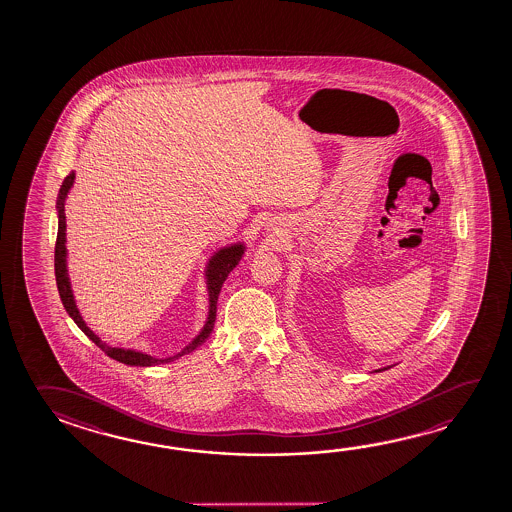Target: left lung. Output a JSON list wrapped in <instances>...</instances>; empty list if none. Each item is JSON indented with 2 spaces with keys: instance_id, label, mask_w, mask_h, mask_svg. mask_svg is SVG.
I'll return each instance as SVG.
<instances>
[{
  "instance_id": "obj_1",
  "label": "left lung",
  "mask_w": 512,
  "mask_h": 512,
  "mask_svg": "<svg viewBox=\"0 0 512 512\" xmlns=\"http://www.w3.org/2000/svg\"><path fill=\"white\" fill-rule=\"evenodd\" d=\"M378 371H384V369H378Z\"/></svg>"
}]
</instances>
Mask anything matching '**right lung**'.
Masks as SVG:
<instances>
[{"mask_svg": "<svg viewBox=\"0 0 512 512\" xmlns=\"http://www.w3.org/2000/svg\"><path fill=\"white\" fill-rule=\"evenodd\" d=\"M75 180V173L66 176L62 187H60L59 203H57V209H59V232H57V243H55V277H57V287H59L60 300L64 303V307L68 310L69 316L75 319L76 325L82 328L85 336L89 337L98 348H101L103 352L109 355L110 359L114 361L123 362V364H130V366H155V364H162V362H171L182 357L185 353H191L202 346L207 339H209L212 330H214V321H216V303H218L219 291H221V285L227 280L228 273L237 266V262L243 257L244 248L243 244H234L230 248H225L221 252L214 255V259L210 260L209 269H207V277H209V296H210V310H209V321L202 330V334L194 339L193 343L189 344L187 348H184L182 352L176 353L173 357L168 359H155L150 355H144V353L134 352V350H123V348H110L107 344L100 341V337H96L93 334V330L89 327H85L84 319L80 316V312L76 309L75 300H73V294H71V287H69L68 273H66V216H64V200L68 196L69 189L73 185Z\"/></svg>", "mask_w": 512, "mask_h": 512, "instance_id": "right-lung-1", "label": "right lung"}]
</instances>
